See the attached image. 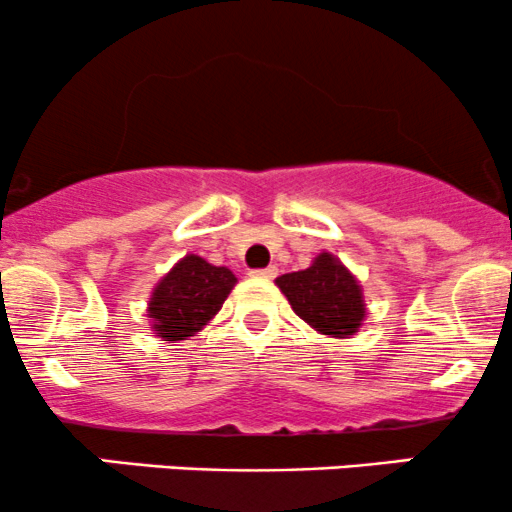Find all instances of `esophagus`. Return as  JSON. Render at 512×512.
<instances>
[{
	"instance_id": "34e87169",
	"label": "esophagus",
	"mask_w": 512,
	"mask_h": 512,
	"mask_svg": "<svg viewBox=\"0 0 512 512\" xmlns=\"http://www.w3.org/2000/svg\"><path fill=\"white\" fill-rule=\"evenodd\" d=\"M252 277H260V279H274L277 277V267H265V269H255Z\"/></svg>"
}]
</instances>
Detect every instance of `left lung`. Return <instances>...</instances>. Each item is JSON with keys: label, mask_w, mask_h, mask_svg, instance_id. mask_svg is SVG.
Here are the masks:
<instances>
[{"label": "left lung", "mask_w": 512, "mask_h": 512, "mask_svg": "<svg viewBox=\"0 0 512 512\" xmlns=\"http://www.w3.org/2000/svg\"><path fill=\"white\" fill-rule=\"evenodd\" d=\"M277 286L296 316L323 335H355L367 313L357 279L330 252H320L308 269L277 277Z\"/></svg>", "instance_id": "1"}]
</instances>
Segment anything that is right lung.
<instances>
[{"label": "right lung", "instance_id": "1", "mask_svg": "<svg viewBox=\"0 0 512 512\" xmlns=\"http://www.w3.org/2000/svg\"><path fill=\"white\" fill-rule=\"evenodd\" d=\"M235 282L228 267H213L204 257L187 255L155 286L148 303L153 330L162 340L192 338L221 311Z\"/></svg>", "mask_w": 512, "mask_h": 512}]
</instances>
